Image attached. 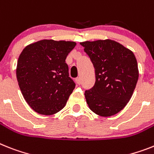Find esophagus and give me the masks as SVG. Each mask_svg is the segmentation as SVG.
<instances>
[{
  "label": "esophagus",
  "mask_w": 154,
  "mask_h": 154,
  "mask_svg": "<svg viewBox=\"0 0 154 154\" xmlns=\"http://www.w3.org/2000/svg\"><path fill=\"white\" fill-rule=\"evenodd\" d=\"M75 81H76V83H77V85H81V77H77V78H76V80H75Z\"/></svg>",
  "instance_id": "1"
}]
</instances>
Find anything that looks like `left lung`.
I'll list each match as a JSON object with an SVG mask.
<instances>
[{
	"label": "left lung",
	"instance_id": "obj_1",
	"mask_svg": "<svg viewBox=\"0 0 154 154\" xmlns=\"http://www.w3.org/2000/svg\"><path fill=\"white\" fill-rule=\"evenodd\" d=\"M95 71V85L85 92L91 111L102 117L119 113L127 105L136 86L139 69L134 53L112 40L85 41Z\"/></svg>",
	"mask_w": 154,
	"mask_h": 154
}]
</instances>
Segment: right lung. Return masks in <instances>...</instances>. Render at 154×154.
Wrapping results in <instances>:
<instances>
[{"label": "right lung", "instance_id": "obj_1", "mask_svg": "<svg viewBox=\"0 0 154 154\" xmlns=\"http://www.w3.org/2000/svg\"><path fill=\"white\" fill-rule=\"evenodd\" d=\"M75 46L73 41L42 40L27 45L19 55V88L37 113L54 114L66 104L76 85L69 77L66 59Z\"/></svg>", "mask_w": 154, "mask_h": 154}]
</instances>
